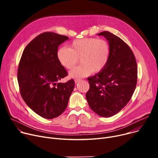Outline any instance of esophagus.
Listing matches in <instances>:
<instances>
[{"label": "esophagus", "instance_id": "obj_1", "mask_svg": "<svg viewBox=\"0 0 158 158\" xmlns=\"http://www.w3.org/2000/svg\"><path fill=\"white\" fill-rule=\"evenodd\" d=\"M74 81H75V83L76 84H77V83H78V82L80 81V79H75L74 80Z\"/></svg>", "mask_w": 158, "mask_h": 158}]
</instances>
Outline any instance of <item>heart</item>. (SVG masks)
I'll use <instances>...</instances> for the list:
<instances>
[{
  "label": "heart",
  "mask_w": 158,
  "mask_h": 158,
  "mask_svg": "<svg viewBox=\"0 0 158 158\" xmlns=\"http://www.w3.org/2000/svg\"><path fill=\"white\" fill-rule=\"evenodd\" d=\"M110 47L104 39L86 38L74 40L70 48L62 47L57 52L60 63L66 69H72L80 58L82 64L69 72L71 78H81L94 72L102 71L108 62Z\"/></svg>",
  "instance_id": "1"
}]
</instances>
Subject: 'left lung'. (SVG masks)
Masks as SVG:
<instances>
[{
    "label": "left lung",
    "instance_id": "obj_1",
    "mask_svg": "<svg viewBox=\"0 0 158 158\" xmlns=\"http://www.w3.org/2000/svg\"><path fill=\"white\" fill-rule=\"evenodd\" d=\"M110 47L104 69L88 78L89 89L86 94L88 105L102 117L118 113L130 101L137 82V64L133 52L120 39L108 31L98 33Z\"/></svg>",
    "mask_w": 158,
    "mask_h": 158
}]
</instances>
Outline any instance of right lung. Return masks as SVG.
Instances as JSON below:
<instances>
[{
	"label": "right lung",
	"mask_w": 158,
	"mask_h": 158,
	"mask_svg": "<svg viewBox=\"0 0 158 158\" xmlns=\"http://www.w3.org/2000/svg\"><path fill=\"white\" fill-rule=\"evenodd\" d=\"M69 37L52 32L38 35L25 48L18 69L22 97L40 117L52 119L67 107L75 82H59L67 72L57 57L58 47Z\"/></svg>",
	"instance_id": "1"
}]
</instances>
